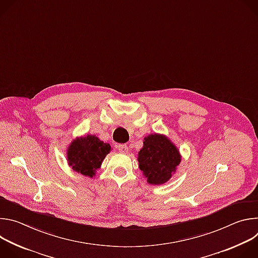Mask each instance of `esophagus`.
Here are the masks:
<instances>
[{
    "label": "esophagus",
    "mask_w": 258,
    "mask_h": 258,
    "mask_svg": "<svg viewBox=\"0 0 258 258\" xmlns=\"http://www.w3.org/2000/svg\"><path fill=\"white\" fill-rule=\"evenodd\" d=\"M118 151L122 154H126L128 152V147L126 144H121V145H118Z\"/></svg>",
    "instance_id": "1"
}]
</instances>
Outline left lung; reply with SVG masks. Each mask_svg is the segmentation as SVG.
<instances>
[{
  "label": "left lung",
  "mask_w": 258,
  "mask_h": 258,
  "mask_svg": "<svg viewBox=\"0 0 258 258\" xmlns=\"http://www.w3.org/2000/svg\"><path fill=\"white\" fill-rule=\"evenodd\" d=\"M181 160L177 147L162 134H151L144 138L138 153L139 168L150 185H163L175 173Z\"/></svg>",
  "instance_id": "8db88e82"
}]
</instances>
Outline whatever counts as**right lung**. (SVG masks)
Masks as SVG:
<instances>
[{
	"label": "right lung",
	"mask_w": 258,
	"mask_h": 258,
	"mask_svg": "<svg viewBox=\"0 0 258 258\" xmlns=\"http://www.w3.org/2000/svg\"><path fill=\"white\" fill-rule=\"evenodd\" d=\"M111 150V146L95 135L77 137L68 145L67 162L73 171L93 177L101 167L106 155Z\"/></svg>",
	"instance_id": "add662e5"
}]
</instances>
